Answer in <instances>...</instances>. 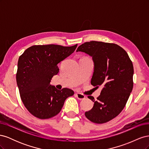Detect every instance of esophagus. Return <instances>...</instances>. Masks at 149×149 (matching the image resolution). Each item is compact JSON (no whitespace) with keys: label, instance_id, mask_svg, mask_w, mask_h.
I'll use <instances>...</instances> for the list:
<instances>
[{"label":"esophagus","instance_id":"1","mask_svg":"<svg viewBox=\"0 0 149 149\" xmlns=\"http://www.w3.org/2000/svg\"><path fill=\"white\" fill-rule=\"evenodd\" d=\"M74 96L79 100H84L85 97H86V96L84 95H83V94H81V93H76L74 94Z\"/></svg>","mask_w":149,"mask_h":149}]
</instances>
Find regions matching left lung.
<instances>
[{
    "label": "left lung",
    "instance_id": "left-lung-1",
    "mask_svg": "<svg viewBox=\"0 0 149 149\" xmlns=\"http://www.w3.org/2000/svg\"><path fill=\"white\" fill-rule=\"evenodd\" d=\"M76 52L92 56L94 69L91 83L95 88L102 87L97 100L88 96L94 103L92 109L85 112V116L94 123H106L120 113L132 91V61L127 52L115 43L85 42Z\"/></svg>",
    "mask_w": 149,
    "mask_h": 149
}]
</instances>
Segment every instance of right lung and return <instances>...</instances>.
I'll return each instance as SVG.
<instances>
[{
	"instance_id": "right-lung-1",
	"label": "right lung",
	"mask_w": 149,
	"mask_h": 149,
	"mask_svg": "<svg viewBox=\"0 0 149 149\" xmlns=\"http://www.w3.org/2000/svg\"><path fill=\"white\" fill-rule=\"evenodd\" d=\"M58 45H33L20 56L16 79L21 100L30 114L40 119L53 118L61 111L67 97L74 91L57 89L50 85L59 72L58 64L73 53L77 47Z\"/></svg>"
}]
</instances>
